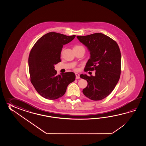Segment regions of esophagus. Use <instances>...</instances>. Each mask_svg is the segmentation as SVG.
I'll return each mask as SVG.
<instances>
[{
    "label": "esophagus",
    "mask_w": 146,
    "mask_h": 146,
    "mask_svg": "<svg viewBox=\"0 0 146 146\" xmlns=\"http://www.w3.org/2000/svg\"><path fill=\"white\" fill-rule=\"evenodd\" d=\"M76 79H80V75L78 74H76Z\"/></svg>",
    "instance_id": "1"
}]
</instances>
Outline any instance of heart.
<instances>
[{
    "instance_id": "obj_1",
    "label": "heart",
    "mask_w": 146,
    "mask_h": 146,
    "mask_svg": "<svg viewBox=\"0 0 146 146\" xmlns=\"http://www.w3.org/2000/svg\"><path fill=\"white\" fill-rule=\"evenodd\" d=\"M82 47V46H80V45H78V46H76L74 47ZM75 70H76V69H75Z\"/></svg>"
}]
</instances>
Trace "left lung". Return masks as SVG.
Segmentation results:
<instances>
[{
    "label": "left lung",
    "mask_w": 146,
    "mask_h": 146,
    "mask_svg": "<svg viewBox=\"0 0 146 146\" xmlns=\"http://www.w3.org/2000/svg\"><path fill=\"white\" fill-rule=\"evenodd\" d=\"M90 52L84 72L96 70L95 76L81 74L88 82L82 90L85 96L93 101L106 98L114 89L121 74V54L115 40L107 35L96 33L77 36Z\"/></svg>",
    "instance_id": "obj_1"
}]
</instances>
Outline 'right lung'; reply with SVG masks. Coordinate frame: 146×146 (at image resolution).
I'll return each instance as SVG.
<instances>
[{"mask_svg":"<svg viewBox=\"0 0 146 146\" xmlns=\"http://www.w3.org/2000/svg\"><path fill=\"white\" fill-rule=\"evenodd\" d=\"M75 36L51 32L40 38L31 49L28 60L30 81L38 93L45 99L61 98L69 84L75 80L73 72L57 75L54 69V65L61 62L63 45L70 42Z\"/></svg>","mask_w":146,"mask_h":146,"instance_id":"add662e5","label":"right lung"}]
</instances>
